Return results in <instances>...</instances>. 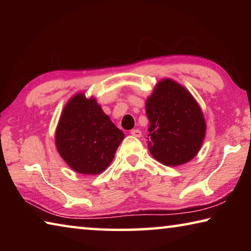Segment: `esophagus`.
<instances>
[{"mask_svg":"<svg viewBox=\"0 0 251 251\" xmlns=\"http://www.w3.org/2000/svg\"><path fill=\"white\" fill-rule=\"evenodd\" d=\"M130 135L135 136V137H141L142 136V131L139 129H131L130 130Z\"/></svg>","mask_w":251,"mask_h":251,"instance_id":"obj_1","label":"esophagus"}]
</instances>
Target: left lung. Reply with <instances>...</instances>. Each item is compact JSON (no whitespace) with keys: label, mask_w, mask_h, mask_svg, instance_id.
<instances>
[{"label":"left lung","mask_w":251,"mask_h":251,"mask_svg":"<svg viewBox=\"0 0 251 251\" xmlns=\"http://www.w3.org/2000/svg\"><path fill=\"white\" fill-rule=\"evenodd\" d=\"M150 120L147 145L151 156L166 166L192 160L201 150L206 122L193 95L171 78L161 79L146 100Z\"/></svg>","instance_id":"obj_1"}]
</instances>
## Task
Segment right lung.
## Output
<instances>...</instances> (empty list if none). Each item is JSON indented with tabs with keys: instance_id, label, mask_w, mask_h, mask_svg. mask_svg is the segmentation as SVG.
Wrapping results in <instances>:
<instances>
[{
	"instance_id": "right-lung-1",
	"label": "right lung",
	"mask_w": 251,
	"mask_h": 251,
	"mask_svg": "<svg viewBox=\"0 0 251 251\" xmlns=\"http://www.w3.org/2000/svg\"><path fill=\"white\" fill-rule=\"evenodd\" d=\"M125 135L95 99L83 93L67 101L55 133L58 154L76 173L97 175L112 163Z\"/></svg>"
}]
</instances>
